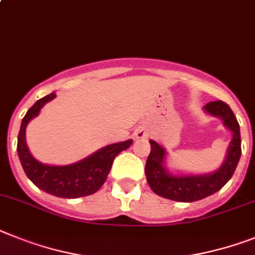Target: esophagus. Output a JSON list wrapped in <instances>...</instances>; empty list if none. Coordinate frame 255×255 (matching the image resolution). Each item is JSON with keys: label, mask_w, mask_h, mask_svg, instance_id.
<instances>
[{"label": "esophagus", "mask_w": 255, "mask_h": 255, "mask_svg": "<svg viewBox=\"0 0 255 255\" xmlns=\"http://www.w3.org/2000/svg\"><path fill=\"white\" fill-rule=\"evenodd\" d=\"M134 137L136 138H146L147 137V131L145 128H138L137 131L134 132Z\"/></svg>", "instance_id": "34e87169"}]
</instances>
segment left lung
<instances>
[{"instance_id":"8db88e82","label":"left lung","mask_w":255,"mask_h":255,"mask_svg":"<svg viewBox=\"0 0 255 255\" xmlns=\"http://www.w3.org/2000/svg\"><path fill=\"white\" fill-rule=\"evenodd\" d=\"M204 110L207 114L220 118L224 127L232 132V140L223 164L213 174L172 175L164 167L166 150L158 142L150 140L151 150L145 166V175L149 187L158 196L179 202H193L220 190L232 177L241 157L239 122L230 106L223 101L209 102L205 105Z\"/></svg>"}]
</instances>
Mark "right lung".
Returning a JSON list of instances; mask_svg holds the SVG:
<instances>
[{"mask_svg": "<svg viewBox=\"0 0 255 255\" xmlns=\"http://www.w3.org/2000/svg\"><path fill=\"white\" fill-rule=\"evenodd\" d=\"M54 97L55 93H50L40 98L23 118L16 146L23 170L36 187L55 197L78 198L96 193L108 179L114 158L131 146L133 141L127 140L104 146L83 160L67 166H50L38 162L25 144V127L29 121L37 117L42 106Z\"/></svg>", "mask_w": 255, "mask_h": 255, "instance_id": "obj_1", "label": "right lung"}]
</instances>
